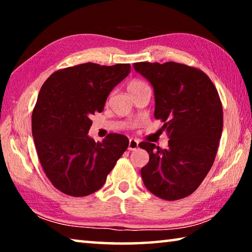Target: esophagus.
Masks as SVG:
<instances>
[{
    "label": "esophagus",
    "instance_id": "1",
    "mask_svg": "<svg viewBox=\"0 0 252 252\" xmlns=\"http://www.w3.org/2000/svg\"><path fill=\"white\" fill-rule=\"evenodd\" d=\"M138 147H139V141H138V140L131 138L129 140V147H127V149H129L130 151H133V150H135V149H138Z\"/></svg>",
    "mask_w": 252,
    "mask_h": 252
}]
</instances>
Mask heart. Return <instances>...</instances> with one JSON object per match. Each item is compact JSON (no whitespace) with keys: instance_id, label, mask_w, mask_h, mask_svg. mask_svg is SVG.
Returning <instances> with one entry per match:
<instances>
[{"instance_id":"heart-1","label":"heart","mask_w":252,"mask_h":252,"mask_svg":"<svg viewBox=\"0 0 252 252\" xmlns=\"http://www.w3.org/2000/svg\"><path fill=\"white\" fill-rule=\"evenodd\" d=\"M146 84L143 82V81L141 80H132L129 82V84H127V91H131V90H134V89L141 87V85Z\"/></svg>"}]
</instances>
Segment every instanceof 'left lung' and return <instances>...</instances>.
<instances>
[{
    "mask_svg": "<svg viewBox=\"0 0 252 252\" xmlns=\"http://www.w3.org/2000/svg\"><path fill=\"white\" fill-rule=\"evenodd\" d=\"M134 70L152 84L155 118L169 135L167 149L143 141L149 153L141 169L147 189L173 201L197 190L211 169L222 133L223 112L218 91L197 67L177 62H138Z\"/></svg>",
    "mask_w": 252,
    "mask_h": 252,
    "instance_id": "obj_1",
    "label": "left lung"
}]
</instances>
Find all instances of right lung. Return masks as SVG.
I'll return each instance as SVG.
<instances>
[{
	"instance_id": "obj_1",
	"label": "right lung",
	"mask_w": 252,
	"mask_h": 252,
	"mask_svg": "<svg viewBox=\"0 0 252 252\" xmlns=\"http://www.w3.org/2000/svg\"><path fill=\"white\" fill-rule=\"evenodd\" d=\"M130 71L127 63L88 62L55 71L42 85L32 112V135L46 177L61 192H95L126 150V135L110 133L95 142L88 132L92 114L103 111L110 92Z\"/></svg>"
}]
</instances>
